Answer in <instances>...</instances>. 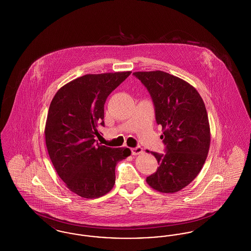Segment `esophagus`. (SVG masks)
<instances>
[{
	"label": "esophagus",
	"mask_w": 251,
	"mask_h": 251,
	"mask_svg": "<svg viewBox=\"0 0 251 251\" xmlns=\"http://www.w3.org/2000/svg\"><path fill=\"white\" fill-rule=\"evenodd\" d=\"M131 154L132 155H139L141 153H143V149L141 147H136V148H132L131 149Z\"/></svg>",
	"instance_id": "esophagus-1"
}]
</instances>
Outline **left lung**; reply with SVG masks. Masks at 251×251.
Segmentation results:
<instances>
[{
    "instance_id": "left-lung-1",
    "label": "left lung",
    "mask_w": 251,
    "mask_h": 251,
    "mask_svg": "<svg viewBox=\"0 0 251 251\" xmlns=\"http://www.w3.org/2000/svg\"><path fill=\"white\" fill-rule=\"evenodd\" d=\"M148 88L162 126L166 154L151 152L159 167L146 181L161 193H176L201 172L211 144L208 114L202 98L186 81L161 71L133 72Z\"/></svg>"
}]
</instances>
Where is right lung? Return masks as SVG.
Returning <instances> with one entry per match:
<instances>
[{
  "label": "right lung",
  "mask_w": 251,
  "mask_h": 251,
  "mask_svg": "<svg viewBox=\"0 0 251 251\" xmlns=\"http://www.w3.org/2000/svg\"><path fill=\"white\" fill-rule=\"evenodd\" d=\"M131 72L86 74L63 85L50 102L44 130L50 159L66 186L84 199L111 191L117 164L131 155L128 148L95 140L108 96Z\"/></svg>",
  "instance_id": "1"
}]
</instances>
